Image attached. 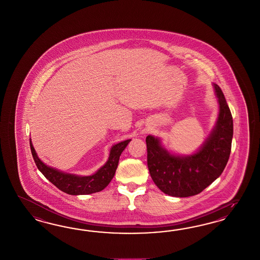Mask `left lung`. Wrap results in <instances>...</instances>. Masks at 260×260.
I'll use <instances>...</instances> for the list:
<instances>
[{
	"label": "left lung",
	"mask_w": 260,
	"mask_h": 260,
	"mask_svg": "<svg viewBox=\"0 0 260 260\" xmlns=\"http://www.w3.org/2000/svg\"><path fill=\"white\" fill-rule=\"evenodd\" d=\"M219 103L216 125L197 153L172 155L158 138L148 135V168L155 185L171 197H188L200 193L223 173L227 165L234 134V123L220 87L214 84Z\"/></svg>",
	"instance_id": "8db88e82"
}]
</instances>
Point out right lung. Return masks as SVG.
I'll return each instance as SVG.
<instances>
[{
    "instance_id": "obj_1",
    "label": "right lung",
    "mask_w": 260,
    "mask_h": 260,
    "mask_svg": "<svg viewBox=\"0 0 260 260\" xmlns=\"http://www.w3.org/2000/svg\"><path fill=\"white\" fill-rule=\"evenodd\" d=\"M129 141L131 139L114 145L110 150L108 162L94 174L89 176H78L70 173H62L55 169L47 167L37 156V153L32 146L31 140H29V144L34 162L38 170L44 174L47 180L51 182L58 189H61L66 193L79 196L98 192L110 184L116 172L120 155Z\"/></svg>"
}]
</instances>
